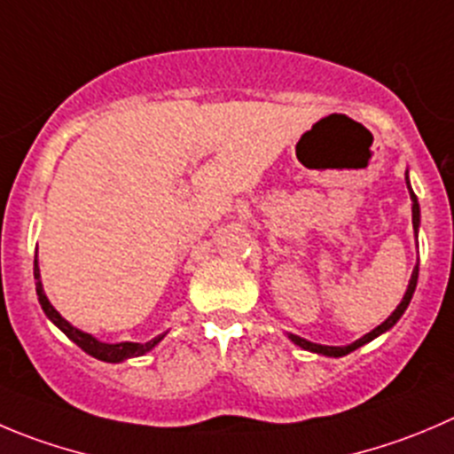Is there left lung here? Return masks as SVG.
Wrapping results in <instances>:
<instances>
[{
	"label": "left lung",
	"instance_id": "8db88e82",
	"mask_svg": "<svg viewBox=\"0 0 454 454\" xmlns=\"http://www.w3.org/2000/svg\"><path fill=\"white\" fill-rule=\"evenodd\" d=\"M405 183H408V176H405ZM408 189H410V183H408ZM410 198H412V224H414V234H417V227H419V202H417V196H414L412 189H410ZM417 278H419V267H414L412 276H410V285H408V289H405V296H403V301H401V303H399V308H396L395 312H392L390 317H387L386 321L381 323V325L374 327V330L370 332V334H365L364 339L354 340L352 345H345V348H334V345H318V343H309V340L301 339V336H296V334H289V339L294 340L296 345H301V348H303V349H309V352L325 354V356H345V354H349V352H352V349L361 348V345H365V343H370V340H372V339H377L379 334H383V332H386V330H390V327L395 325L396 321H399L401 314H403L405 308H408L410 299H412L414 287H417Z\"/></svg>",
	"mask_w": 454,
	"mask_h": 454
}]
</instances>
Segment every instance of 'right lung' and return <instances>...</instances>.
Here are the masks:
<instances>
[{"label":"right lung","instance_id":"right-lung-1","mask_svg":"<svg viewBox=\"0 0 454 454\" xmlns=\"http://www.w3.org/2000/svg\"><path fill=\"white\" fill-rule=\"evenodd\" d=\"M33 274H35L37 299H40V305H42V309H44L46 317H49L51 321H53L55 325H58L59 330H62L64 334H67L68 339L77 345V348H82L86 354L95 356V359L106 361V364H120V361L131 359V356H142V354L149 352L151 348H155V345L162 340V336H165V334L155 336V339H151L149 343H102V340L93 339L90 334H84V332H80L77 327H73L68 321H64V318L59 317L58 309L51 305V301L46 299V294H44V289H42L40 267H37V254H35V267H33Z\"/></svg>","mask_w":454,"mask_h":454}]
</instances>
